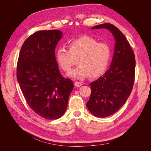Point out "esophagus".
I'll list each match as a JSON object with an SVG mask.
<instances>
[{
    "mask_svg": "<svg viewBox=\"0 0 151 151\" xmlns=\"http://www.w3.org/2000/svg\"><path fill=\"white\" fill-rule=\"evenodd\" d=\"M74 85L76 87H80L82 86V83H79V82H75Z\"/></svg>",
    "mask_w": 151,
    "mask_h": 151,
    "instance_id": "esophagus-1",
    "label": "esophagus"
}]
</instances>
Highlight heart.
I'll return each mask as SVG.
<instances>
[{"label":"heart","mask_w":151,"mask_h":151,"mask_svg":"<svg viewBox=\"0 0 151 151\" xmlns=\"http://www.w3.org/2000/svg\"><path fill=\"white\" fill-rule=\"evenodd\" d=\"M68 50L59 47L55 52L56 61L63 70L67 72L76 63L79 65L68 72V76L83 79L90 75L98 77L106 71L111 60V48L109 45L89 36H82L70 41Z\"/></svg>","instance_id":"obj_1"}]
</instances>
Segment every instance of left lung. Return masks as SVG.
Listing matches in <instances>:
<instances>
[{
  "mask_svg": "<svg viewBox=\"0 0 151 151\" xmlns=\"http://www.w3.org/2000/svg\"><path fill=\"white\" fill-rule=\"evenodd\" d=\"M101 28L108 29L113 35L115 52L109 69L90 84L91 94L86 106L93 115L104 118L119 110L129 97L135 80V60L129 42L116 26L104 23L91 29Z\"/></svg>",
  "mask_w": 151,
  "mask_h": 151,
  "instance_id": "left-lung-1",
  "label": "left lung"
}]
</instances>
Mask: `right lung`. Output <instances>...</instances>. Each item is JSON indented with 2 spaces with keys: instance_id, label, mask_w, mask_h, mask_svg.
<instances>
[{
  "instance_id": "right-lung-1",
  "label": "right lung",
  "mask_w": 151,
  "mask_h": 151,
  "mask_svg": "<svg viewBox=\"0 0 151 151\" xmlns=\"http://www.w3.org/2000/svg\"><path fill=\"white\" fill-rule=\"evenodd\" d=\"M62 36L59 30L36 31L25 40L18 58L17 79L22 94L32 110L45 119L63 116L74 88L60 74L55 58Z\"/></svg>"
}]
</instances>
